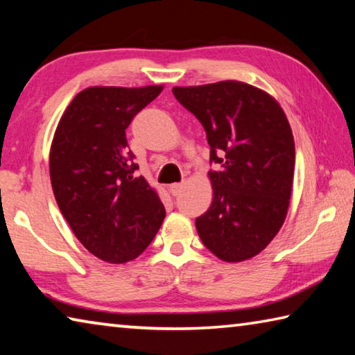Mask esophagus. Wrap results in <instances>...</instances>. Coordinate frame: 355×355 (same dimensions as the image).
Masks as SVG:
<instances>
[{
	"mask_svg": "<svg viewBox=\"0 0 355 355\" xmlns=\"http://www.w3.org/2000/svg\"><path fill=\"white\" fill-rule=\"evenodd\" d=\"M183 188H184L183 183H172V184L169 186V191H171L172 196H178L180 192H182Z\"/></svg>",
	"mask_w": 355,
	"mask_h": 355,
	"instance_id": "obj_1",
	"label": "esophagus"
}]
</instances>
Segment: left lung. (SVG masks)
<instances>
[{
	"instance_id": "8db88e82",
	"label": "left lung",
	"mask_w": 355,
	"mask_h": 355,
	"mask_svg": "<svg viewBox=\"0 0 355 355\" xmlns=\"http://www.w3.org/2000/svg\"><path fill=\"white\" fill-rule=\"evenodd\" d=\"M207 131L213 202L196 219L205 248L228 263L255 257L284 225L294 177V139L277 100L241 81L173 87Z\"/></svg>"
}]
</instances>
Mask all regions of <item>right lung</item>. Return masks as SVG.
<instances>
[{
    "instance_id": "add662e5",
    "label": "right lung",
    "mask_w": 355,
    "mask_h": 355,
    "mask_svg": "<svg viewBox=\"0 0 355 355\" xmlns=\"http://www.w3.org/2000/svg\"><path fill=\"white\" fill-rule=\"evenodd\" d=\"M163 86H95L71 100L50 150L58 207L75 236L107 263H127L152 243L166 209L144 177H136L125 130Z\"/></svg>"
}]
</instances>
